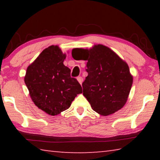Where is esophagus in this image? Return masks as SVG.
Listing matches in <instances>:
<instances>
[{"instance_id":"obj_1","label":"esophagus","mask_w":160,"mask_h":160,"mask_svg":"<svg viewBox=\"0 0 160 160\" xmlns=\"http://www.w3.org/2000/svg\"><path fill=\"white\" fill-rule=\"evenodd\" d=\"M77 80H78V82H79V83L80 84V85H82V80H83L82 78L79 76V77H78V78H77Z\"/></svg>"}]
</instances>
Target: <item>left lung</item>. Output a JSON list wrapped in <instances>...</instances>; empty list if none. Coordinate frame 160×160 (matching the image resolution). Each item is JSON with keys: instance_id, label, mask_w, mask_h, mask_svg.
<instances>
[{"instance_id": "left-lung-1", "label": "left lung", "mask_w": 160, "mask_h": 160, "mask_svg": "<svg viewBox=\"0 0 160 160\" xmlns=\"http://www.w3.org/2000/svg\"><path fill=\"white\" fill-rule=\"evenodd\" d=\"M72 56L88 61V75L82 83L83 95L94 112L106 116L123 108L132 84L126 62L102 44H95L90 49L73 48Z\"/></svg>"}]
</instances>
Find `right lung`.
Wrapping results in <instances>:
<instances>
[{"label": "right lung", "instance_id": "1", "mask_svg": "<svg viewBox=\"0 0 160 160\" xmlns=\"http://www.w3.org/2000/svg\"><path fill=\"white\" fill-rule=\"evenodd\" d=\"M66 58L58 46H50L28 67L24 79L34 104L51 116L68 109L77 94L82 92L63 64Z\"/></svg>", "mask_w": 160, "mask_h": 160}]
</instances>
